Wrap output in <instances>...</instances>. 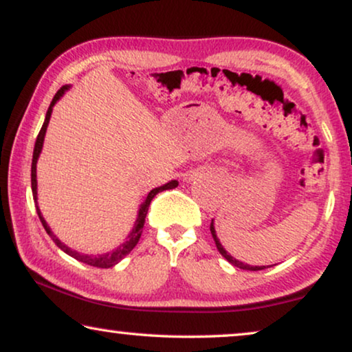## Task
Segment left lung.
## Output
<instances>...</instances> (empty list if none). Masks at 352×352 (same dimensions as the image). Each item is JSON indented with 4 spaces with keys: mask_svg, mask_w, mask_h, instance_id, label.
Masks as SVG:
<instances>
[{
    "mask_svg": "<svg viewBox=\"0 0 352 352\" xmlns=\"http://www.w3.org/2000/svg\"><path fill=\"white\" fill-rule=\"evenodd\" d=\"M210 230H211V235H213V239H214L216 247H218V252H219L221 254H223V256H224L226 259H228V261H229L230 264H234V266H237V267H240V269H245V271H263V269H266V266H250V264H245V263H242V261H239V259H235V258L230 256V254L223 248V245L219 243L218 237H216V230H214L213 221H211V224H210Z\"/></svg>",
    "mask_w": 352,
    "mask_h": 352,
    "instance_id": "obj_1",
    "label": "left lung"
}]
</instances>
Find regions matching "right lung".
<instances>
[{
    "mask_svg": "<svg viewBox=\"0 0 352 352\" xmlns=\"http://www.w3.org/2000/svg\"><path fill=\"white\" fill-rule=\"evenodd\" d=\"M65 89H67V86H64V88H60V89L56 93L54 99H52L50 109H47V112H46L45 123H43L40 133H38V136H36L35 148H33V158H32V192H33V199H35V200H36V160H38V157H40V152H41V147H43V141H45V134H46L47 123H50V118H51L52 105H54L56 100L59 99L62 94H64ZM176 186H177V181H171V182H168V184H165V186L157 187V189H153V190L148 192L147 199L144 200V204L141 205V208H139V214H138L136 224H134L131 234L128 235L126 242H124L123 245H120V247H118L117 250H115V252L107 253V254H100V256H88V254H81V253H78V252H74V250H70L69 247H65V245L62 243L60 240L57 239L56 235L51 232L50 226L46 224L45 218H43V216H41L40 208H38V205H36V213H38V216H40V221H41L43 228H45V230L47 232V235H50V237H51L52 240H54V243L62 250V252H65L67 254H70L72 258L78 259V261H81V263L88 264V266L100 267V269H107V267L115 266V264H117L118 261H122V259H123L124 256H126V254L131 253V250L138 245L139 239H141L142 229H144V223H146V216H147V211H148V205H151V201H152L153 197H155V195L158 194V192H162V190L175 189Z\"/></svg>",
    "mask_w": 352,
    "mask_h": 352,
    "instance_id": "add662e5",
    "label": "right lung"
}]
</instances>
